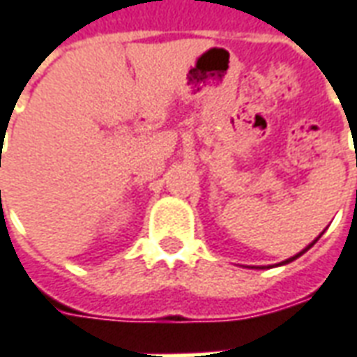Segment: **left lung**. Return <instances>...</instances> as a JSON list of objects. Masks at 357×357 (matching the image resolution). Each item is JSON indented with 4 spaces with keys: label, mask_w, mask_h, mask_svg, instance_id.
Wrapping results in <instances>:
<instances>
[{
    "label": "left lung",
    "mask_w": 357,
    "mask_h": 357,
    "mask_svg": "<svg viewBox=\"0 0 357 357\" xmlns=\"http://www.w3.org/2000/svg\"><path fill=\"white\" fill-rule=\"evenodd\" d=\"M319 237H321V235H319ZM319 237H317V239H319ZM317 239H315V241H317ZM315 241H314V243H312V245H307V247L304 248V250H302V252H298V255H296V256H292V258H289V260H284V262H281V264H289V262H292V260H296V258H298V256H302V255H304V252H306L307 248H312V247H314V245H315Z\"/></svg>",
    "instance_id": "8db88e82"
}]
</instances>
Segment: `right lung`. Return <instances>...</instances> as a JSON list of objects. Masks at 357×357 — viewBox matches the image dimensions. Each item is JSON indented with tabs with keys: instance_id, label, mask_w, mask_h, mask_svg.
Segmentation results:
<instances>
[{
	"instance_id": "1",
	"label": "right lung",
	"mask_w": 357,
	"mask_h": 357,
	"mask_svg": "<svg viewBox=\"0 0 357 357\" xmlns=\"http://www.w3.org/2000/svg\"><path fill=\"white\" fill-rule=\"evenodd\" d=\"M0 193H1V191H0Z\"/></svg>"
}]
</instances>
